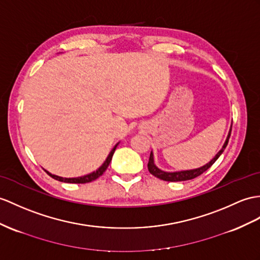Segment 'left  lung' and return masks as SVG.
<instances>
[{
    "label": "left lung",
    "instance_id": "obj_1",
    "mask_svg": "<svg viewBox=\"0 0 260 260\" xmlns=\"http://www.w3.org/2000/svg\"><path fill=\"white\" fill-rule=\"evenodd\" d=\"M231 132H232V126H231V130L229 132V136H227V139L226 141L223 145V148H221L218 153L215 155L213 159L208 162L207 164H205V166L201 167L199 169H194V170H186V171H178V172H166V171H162L160 170L159 168H157L155 164H154V159H153V153L151 152L150 154V157H149V163H148V169H149V172L154 175L155 178L160 179V180H163V181H168V182H180V181H187V180H192V179H195L198 178V176H200L202 173H204L206 170L210 169L213 164L215 163V161H216L219 155L223 153L225 148L227 147V143H229V140H230V137H231Z\"/></svg>",
    "mask_w": 260,
    "mask_h": 260
}]
</instances>
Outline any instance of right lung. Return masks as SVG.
Here are the masks:
<instances>
[{"mask_svg": "<svg viewBox=\"0 0 260 260\" xmlns=\"http://www.w3.org/2000/svg\"><path fill=\"white\" fill-rule=\"evenodd\" d=\"M117 145H118V143H117V144L115 145V147H113V149L110 151L109 155L107 156V159H106V161L103 163V166H101L98 170L93 171V172H91V173H89V174H87V175L79 176V178H69V179H68V178H61V176H58V175H54V174H52V173H49L48 171H46V170H45V172H46L49 176H52L53 179H55V180H57V181H60V182H65V183H76V184H84V183L92 182V181H94V180H97L100 175H103L105 171L107 170V168L109 167L110 161H111V159H112L113 153H115V150H116V148H117Z\"/></svg>", "mask_w": 260, "mask_h": 260, "instance_id": "add662e5", "label": "right lung"}]
</instances>
